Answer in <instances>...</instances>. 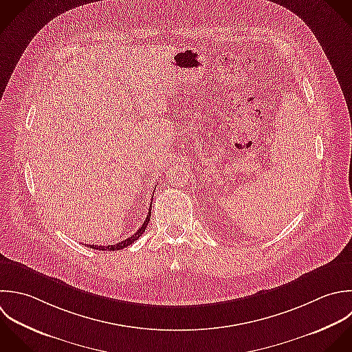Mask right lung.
Wrapping results in <instances>:
<instances>
[{"mask_svg": "<svg viewBox=\"0 0 352 352\" xmlns=\"http://www.w3.org/2000/svg\"><path fill=\"white\" fill-rule=\"evenodd\" d=\"M149 221H151V208H149V212H148V215H146L144 223L141 225V228H140L131 237H129V239H126V240H123V241H120V243H118V244H115V245H94V244L91 245V244H87V247H90V248H93V250H98V251H120V250H123L124 247H129L130 244H133L134 241H137V240L142 236V233L145 232L146 225L149 223ZM85 245H86V244H85Z\"/></svg>", "mask_w": 352, "mask_h": 352, "instance_id": "add662e5", "label": "right lung"}]
</instances>
